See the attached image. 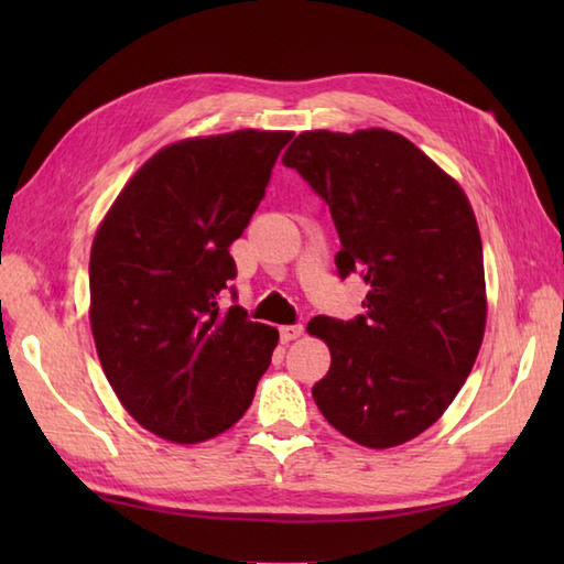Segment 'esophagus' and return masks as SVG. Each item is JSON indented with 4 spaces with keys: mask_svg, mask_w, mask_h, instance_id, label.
<instances>
[{
    "mask_svg": "<svg viewBox=\"0 0 564 564\" xmlns=\"http://www.w3.org/2000/svg\"><path fill=\"white\" fill-rule=\"evenodd\" d=\"M279 332H281V341L289 344V341L301 337V334H303V325H285V327H281Z\"/></svg>",
    "mask_w": 564,
    "mask_h": 564,
    "instance_id": "esophagus-1",
    "label": "esophagus"
}]
</instances>
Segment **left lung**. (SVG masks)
I'll return each instance as SVG.
<instances>
[{
  "label": "left lung",
  "mask_w": 564,
  "mask_h": 564,
  "mask_svg": "<svg viewBox=\"0 0 564 564\" xmlns=\"http://www.w3.org/2000/svg\"><path fill=\"white\" fill-rule=\"evenodd\" d=\"M283 164L329 206L341 279L358 271L368 285L364 315L310 319L332 354L313 398L346 438L400 446L438 422L480 354L487 289L470 200L386 128L305 130Z\"/></svg>",
  "instance_id": "8db88e82"
}]
</instances>
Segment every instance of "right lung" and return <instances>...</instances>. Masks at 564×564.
Wrapping results in <instances>:
<instances>
[{"instance_id":"right-lung-1","label":"right lung","mask_w":564,"mask_h":564,"mask_svg":"<svg viewBox=\"0 0 564 564\" xmlns=\"http://www.w3.org/2000/svg\"><path fill=\"white\" fill-rule=\"evenodd\" d=\"M291 130H235L154 152L104 215L89 257V322L116 398L140 426L200 443L242 419L275 327L220 310L245 232Z\"/></svg>"}]
</instances>
